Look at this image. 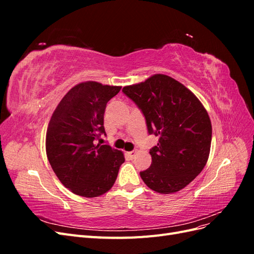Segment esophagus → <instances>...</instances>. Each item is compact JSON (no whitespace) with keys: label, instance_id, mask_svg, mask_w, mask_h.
Listing matches in <instances>:
<instances>
[{"label":"esophagus","instance_id":"esophagus-1","mask_svg":"<svg viewBox=\"0 0 254 254\" xmlns=\"http://www.w3.org/2000/svg\"><path fill=\"white\" fill-rule=\"evenodd\" d=\"M135 153H136V150L129 151V152H127V156H128V158H130V159H133V158L135 157Z\"/></svg>","mask_w":254,"mask_h":254}]
</instances>
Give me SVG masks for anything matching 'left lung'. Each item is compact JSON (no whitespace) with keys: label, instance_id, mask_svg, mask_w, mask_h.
<instances>
[{"label":"left lung","instance_id":"left-lung-1","mask_svg":"<svg viewBox=\"0 0 254 254\" xmlns=\"http://www.w3.org/2000/svg\"><path fill=\"white\" fill-rule=\"evenodd\" d=\"M123 92L141 109L149 134L159 136L149 151L150 167L140 173L144 183L161 194L186 188L201 173L210 155L212 124L203 105L164 74L126 86Z\"/></svg>","mask_w":254,"mask_h":254}]
</instances>
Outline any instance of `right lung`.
<instances>
[{
	"label": "right lung",
	"instance_id": "right-lung-1",
	"mask_svg": "<svg viewBox=\"0 0 254 254\" xmlns=\"http://www.w3.org/2000/svg\"><path fill=\"white\" fill-rule=\"evenodd\" d=\"M122 87L96 81L76 84L61 99L49 123L45 148L60 182L87 198L107 193L117 180L124 153L95 144L104 128L107 103Z\"/></svg>",
	"mask_w": 254,
	"mask_h": 254
}]
</instances>
